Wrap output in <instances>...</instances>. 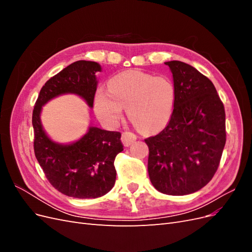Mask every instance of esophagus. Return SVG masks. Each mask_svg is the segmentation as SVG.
Instances as JSON below:
<instances>
[{
    "instance_id": "obj_1",
    "label": "esophagus",
    "mask_w": 252,
    "mask_h": 252,
    "mask_svg": "<svg viewBox=\"0 0 252 252\" xmlns=\"http://www.w3.org/2000/svg\"><path fill=\"white\" fill-rule=\"evenodd\" d=\"M136 140V135L130 131H125L122 134V142L125 145V146H129Z\"/></svg>"
}]
</instances>
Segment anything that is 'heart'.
I'll use <instances>...</instances> for the list:
<instances>
[{"instance_id":"1","label":"heart","mask_w":252,"mask_h":252,"mask_svg":"<svg viewBox=\"0 0 252 252\" xmlns=\"http://www.w3.org/2000/svg\"><path fill=\"white\" fill-rule=\"evenodd\" d=\"M177 91L165 75L130 70L119 73L108 82V93L98 90L94 109L104 123L117 125L123 108L134 127L144 133L155 132L168 123L174 109Z\"/></svg>"}]
</instances>
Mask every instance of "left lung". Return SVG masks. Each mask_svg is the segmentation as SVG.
Segmentation results:
<instances>
[{"label":"left lung","mask_w":252,"mask_h":252,"mask_svg":"<svg viewBox=\"0 0 252 252\" xmlns=\"http://www.w3.org/2000/svg\"><path fill=\"white\" fill-rule=\"evenodd\" d=\"M165 64L177 98L169 123L145 139L148 173L159 192L185 195L207 185L218 170L226 143L225 109L212 82L194 67L181 61Z\"/></svg>","instance_id":"1"}]
</instances>
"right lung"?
<instances>
[{
    "label": "right lung",
    "instance_id": "1",
    "mask_svg": "<svg viewBox=\"0 0 252 252\" xmlns=\"http://www.w3.org/2000/svg\"><path fill=\"white\" fill-rule=\"evenodd\" d=\"M97 71H101V66L91 61H77L67 66L45 83L32 112L37 162L53 187L78 199H95L113 187L117 177L114 158L123 151L121 133L90 126L75 143L58 144L45 133L40 113L44 104L64 94H78L93 107Z\"/></svg>",
    "mask_w": 252,
    "mask_h": 252
}]
</instances>
